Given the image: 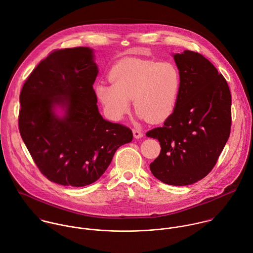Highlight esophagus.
I'll use <instances>...</instances> for the list:
<instances>
[{
    "label": "esophagus",
    "mask_w": 253,
    "mask_h": 253,
    "mask_svg": "<svg viewBox=\"0 0 253 253\" xmlns=\"http://www.w3.org/2000/svg\"><path fill=\"white\" fill-rule=\"evenodd\" d=\"M133 135H134V138H136V139H139V138L143 137L142 131L139 130V129H136V128L133 129Z\"/></svg>",
    "instance_id": "esophagus-1"
}]
</instances>
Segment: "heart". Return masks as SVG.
Returning <instances> with one entry per match:
<instances>
[{
    "label": "heart",
    "mask_w": 253,
    "mask_h": 253,
    "mask_svg": "<svg viewBox=\"0 0 253 253\" xmlns=\"http://www.w3.org/2000/svg\"><path fill=\"white\" fill-rule=\"evenodd\" d=\"M109 80L112 84H97L95 93L113 120L129 111L132 97L138 115L151 123L166 120L177 104L181 78L171 62L126 58L112 67Z\"/></svg>",
    "instance_id": "1"
}]
</instances>
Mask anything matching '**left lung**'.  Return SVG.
<instances>
[{"mask_svg": "<svg viewBox=\"0 0 253 253\" xmlns=\"http://www.w3.org/2000/svg\"><path fill=\"white\" fill-rule=\"evenodd\" d=\"M180 73L177 104L163 127L147 132L161 153L150 165L169 185H189L215 167L230 137L232 95L224 76L203 55L185 50L173 56Z\"/></svg>", "mask_w": 253, "mask_h": 253, "instance_id": "1", "label": "left lung"}]
</instances>
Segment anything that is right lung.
I'll use <instances>...</instances> for the list:
<instances>
[{"mask_svg":"<svg viewBox=\"0 0 253 253\" xmlns=\"http://www.w3.org/2000/svg\"><path fill=\"white\" fill-rule=\"evenodd\" d=\"M92 49L55 50L34 68L20 94L18 129L40 172L64 186L96 181L116 150L133 139L130 128L106 121L98 112ZM56 105L66 108L62 119Z\"/></svg>","mask_w":253,"mask_h":253,"instance_id":"obj_1","label":"right lung"}]
</instances>
